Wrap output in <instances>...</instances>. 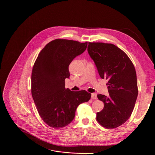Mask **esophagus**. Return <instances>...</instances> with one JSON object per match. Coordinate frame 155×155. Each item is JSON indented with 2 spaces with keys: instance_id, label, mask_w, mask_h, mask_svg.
<instances>
[{
  "instance_id": "esophagus-1",
  "label": "esophagus",
  "mask_w": 155,
  "mask_h": 155,
  "mask_svg": "<svg viewBox=\"0 0 155 155\" xmlns=\"http://www.w3.org/2000/svg\"><path fill=\"white\" fill-rule=\"evenodd\" d=\"M91 98L92 100H96L97 99V94L95 93H92L91 94Z\"/></svg>"
}]
</instances>
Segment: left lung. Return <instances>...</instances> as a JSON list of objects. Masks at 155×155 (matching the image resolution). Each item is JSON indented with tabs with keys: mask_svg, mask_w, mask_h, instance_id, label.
I'll use <instances>...</instances> for the list:
<instances>
[{
	"mask_svg": "<svg viewBox=\"0 0 155 155\" xmlns=\"http://www.w3.org/2000/svg\"><path fill=\"white\" fill-rule=\"evenodd\" d=\"M88 53L101 78H107L108 97L98 94L104 108L97 113V120L108 129L124 124L131 116L138 95L136 73L128 55L114 44L88 42Z\"/></svg>",
	"mask_w": 155,
	"mask_h": 155,
	"instance_id": "8db88e82",
	"label": "left lung"
}]
</instances>
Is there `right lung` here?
I'll return each mask as SVG.
<instances>
[{"label": "right lung", "instance_id": "add662e5", "mask_svg": "<svg viewBox=\"0 0 155 155\" xmlns=\"http://www.w3.org/2000/svg\"><path fill=\"white\" fill-rule=\"evenodd\" d=\"M87 45V42L57 39L43 48L35 62L31 95L40 117L50 127L59 129L69 125L78 106L91 98V94L84 90L65 88L70 63L84 52Z\"/></svg>", "mask_w": 155, "mask_h": 155}]
</instances>
